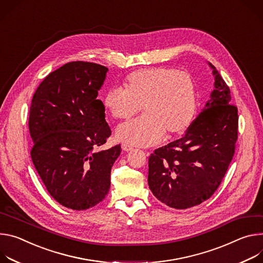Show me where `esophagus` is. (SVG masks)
Here are the masks:
<instances>
[{"mask_svg":"<svg viewBox=\"0 0 263 263\" xmlns=\"http://www.w3.org/2000/svg\"><path fill=\"white\" fill-rule=\"evenodd\" d=\"M122 149L124 151V152H130V151H133V147L132 146H129V145H127V144H122Z\"/></svg>","mask_w":263,"mask_h":263,"instance_id":"34e87169","label":"esophagus"}]
</instances>
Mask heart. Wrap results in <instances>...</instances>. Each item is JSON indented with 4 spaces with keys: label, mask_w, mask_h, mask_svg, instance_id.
Masks as SVG:
<instances>
[{
    "label": "heart",
    "mask_w": 263,
    "mask_h": 263,
    "mask_svg": "<svg viewBox=\"0 0 263 263\" xmlns=\"http://www.w3.org/2000/svg\"><path fill=\"white\" fill-rule=\"evenodd\" d=\"M103 106L119 120L130 119L142 106L141 118L121 124L116 137L132 146H153L164 136L177 137L191 125L197 107L195 82L185 71L140 69L125 78L124 90L114 86L106 91Z\"/></svg>",
    "instance_id": "heart-1"
}]
</instances>
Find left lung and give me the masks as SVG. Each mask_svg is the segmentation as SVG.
I'll return each instance as SVG.
<instances>
[{"label":"left lung","instance_id":"obj_1","mask_svg":"<svg viewBox=\"0 0 263 263\" xmlns=\"http://www.w3.org/2000/svg\"><path fill=\"white\" fill-rule=\"evenodd\" d=\"M214 90L184 136L151 155L148 186L174 209H188L207 200L220 185L234 156L237 107L230 89L212 64Z\"/></svg>","mask_w":263,"mask_h":263}]
</instances>
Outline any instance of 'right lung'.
Wrapping results in <instances>:
<instances>
[{"instance_id": "right-lung-1", "label": "right lung", "mask_w": 263, "mask_h": 263, "mask_svg": "<svg viewBox=\"0 0 263 263\" xmlns=\"http://www.w3.org/2000/svg\"><path fill=\"white\" fill-rule=\"evenodd\" d=\"M107 71L93 63H68L50 73L32 98V162L50 195L72 210H86L104 199L121 153L120 145L97 151L110 136L97 99Z\"/></svg>"}]
</instances>
